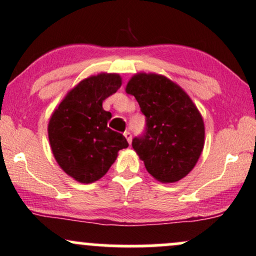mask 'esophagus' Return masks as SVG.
<instances>
[{"instance_id":"esophagus-1","label":"esophagus","mask_w":256,"mask_h":256,"mask_svg":"<svg viewBox=\"0 0 256 256\" xmlns=\"http://www.w3.org/2000/svg\"><path fill=\"white\" fill-rule=\"evenodd\" d=\"M123 135H124V136H126V138H127L128 144H132V138H133V136H132V133H130V132H129V130H127V132H124V134H123Z\"/></svg>"}]
</instances>
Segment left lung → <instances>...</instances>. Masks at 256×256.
Wrapping results in <instances>:
<instances>
[{"label":"left lung","mask_w":256,"mask_h":256,"mask_svg":"<svg viewBox=\"0 0 256 256\" xmlns=\"http://www.w3.org/2000/svg\"><path fill=\"white\" fill-rule=\"evenodd\" d=\"M126 92L136 98L146 116V132L132 144L148 173L165 184L180 180L192 171L204 147L200 110L178 84L162 74H134Z\"/></svg>","instance_id":"obj_1"}]
</instances>
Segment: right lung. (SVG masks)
<instances>
[{"label":"right lung","mask_w":256,"mask_h":256,"mask_svg":"<svg viewBox=\"0 0 256 256\" xmlns=\"http://www.w3.org/2000/svg\"><path fill=\"white\" fill-rule=\"evenodd\" d=\"M118 74H100L68 91L48 122V140L56 162L74 180L90 184L106 174L120 150L128 147L122 134L108 126L112 112L102 103L120 89Z\"/></svg>","instance_id":"obj_1"}]
</instances>
